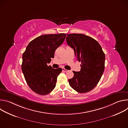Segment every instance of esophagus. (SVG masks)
Masks as SVG:
<instances>
[{"instance_id":"esophagus-1","label":"esophagus","mask_w":128,"mask_h":128,"mask_svg":"<svg viewBox=\"0 0 128 128\" xmlns=\"http://www.w3.org/2000/svg\"><path fill=\"white\" fill-rule=\"evenodd\" d=\"M62 70H63V71H64V72H67V71H68V70H67V69H66L64 68H62Z\"/></svg>"}]
</instances>
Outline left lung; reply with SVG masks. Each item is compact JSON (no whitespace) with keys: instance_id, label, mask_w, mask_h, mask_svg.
<instances>
[{"instance_id":"left-lung-1","label":"left lung","mask_w":128,"mask_h":128,"mask_svg":"<svg viewBox=\"0 0 128 128\" xmlns=\"http://www.w3.org/2000/svg\"><path fill=\"white\" fill-rule=\"evenodd\" d=\"M66 42L81 62L80 71H73L74 76L68 80L70 86L80 93L93 90L99 82L105 68V54L94 38L82 34H67Z\"/></svg>"}]
</instances>
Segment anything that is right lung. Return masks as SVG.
Wrapping results in <instances>:
<instances>
[{
  "label": "right lung",
  "instance_id": "1",
  "mask_svg": "<svg viewBox=\"0 0 128 128\" xmlns=\"http://www.w3.org/2000/svg\"><path fill=\"white\" fill-rule=\"evenodd\" d=\"M66 36L64 33L38 36L30 42L23 54L22 72L28 85L36 94L46 95L55 88L62 68L54 69L48 63Z\"/></svg>",
  "mask_w": 128,
  "mask_h": 128
}]
</instances>
